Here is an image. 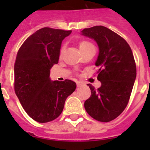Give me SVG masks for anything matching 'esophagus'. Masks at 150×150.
Returning <instances> with one entry per match:
<instances>
[{
    "label": "esophagus",
    "mask_w": 150,
    "mask_h": 150,
    "mask_svg": "<svg viewBox=\"0 0 150 150\" xmlns=\"http://www.w3.org/2000/svg\"><path fill=\"white\" fill-rule=\"evenodd\" d=\"M82 82H81V81H78V82H77V86H78V87H80L81 86H82Z\"/></svg>",
    "instance_id": "obj_1"
}]
</instances>
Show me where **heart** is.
<instances>
[{"mask_svg":"<svg viewBox=\"0 0 150 150\" xmlns=\"http://www.w3.org/2000/svg\"><path fill=\"white\" fill-rule=\"evenodd\" d=\"M91 46H93L90 43V42L86 41V40H81V41L79 43V48L81 51H83V50L87 49V48H90V47ZM64 46H63L61 48V50H60V54H62V52L64 51Z\"/></svg>","mask_w":150,"mask_h":150,"instance_id":"b5f03b06","label":"heart"}]
</instances>
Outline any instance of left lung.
Returning <instances> with one entry per match:
<instances>
[{"label": "left lung", "instance_id": "1", "mask_svg": "<svg viewBox=\"0 0 150 150\" xmlns=\"http://www.w3.org/2000/svg\"><path fill=\"white\" fill-rule=\"evenodd\" d=\"M81 35L93 39L99 46L95 64L102 83L97 89L88 84L91 95L85 102V109L95 120L110 122L121 114L129 101L137 76L134 55L121 36L104 26L86 28Z\"/></svg>", "mask_w": 150, "mask_h": 150}]
</instances>
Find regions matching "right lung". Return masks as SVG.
Here are the masks:
<instances>
[{
    "mask_svg": "<svg viewBox=\"0 0 150 150\" xmlns=\"http://www.w3.org/2000/svg\"><path fill=\"white\" fill-rule=\"evenodd\" d=\"M71 30L43 28L28 37L19 49L14 64V90L31 118L44 123L60 115L67 98L76 88L70 80L50 79L57 64L62 42Z\"/></svg>",
    "mask_w": 150,
    "mask_h": 150,
    "instance_id": "right-lung-1",
    "label": "right lung"
}]
</instances>
